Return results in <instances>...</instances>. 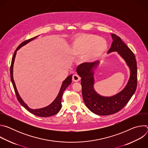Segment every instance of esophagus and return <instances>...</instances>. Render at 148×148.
I'll return each instance as SVG.
<instances>
[{"mask_svg":"<svg viewBox=\"0 0 148 148\" xmlns=\"http://www.w3.org/2000/svg\"><path fill=\"white\" fill-rule=\"evenodd\" d=\"M80 79V77L78 74H74L73 76V81L77 82Z\"/></svg>","mask_w":148,"mask_h":148,"instance_id":"1","label":"esophagus"}]
</instances>
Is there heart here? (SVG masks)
<instances>
[{
	"mask_svg": "<svg viewBox=\"0 0 148 148\" xmlns=\"http://www.w3.org/2000/svg\"><path fill=\"white\" fill-rule=\"evenodd\" d=\"M106 46V41L94 35L83 36L77 38L73 44L74 49L80 54L90 52L91 57L101 53Z\"/></svg>",
	"mask_w": 148,
	"mask_h": 148,
	"instance_id": "heart-1",
	"label": "heart"
}]
</instances>
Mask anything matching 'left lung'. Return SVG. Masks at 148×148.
I'll return each instance as SVG.
<instances>
[{
	"label": "left lung",
	"instance_id": "8db88e82",
	"mask_svg": "<svg viewBox=\"0 0 148 148\" xmlns=\"http://www.w3.org/2000/svg\"><path fill=\"white\" fill-rule=\"evenodd\" d=\"M111 36L113 41L108 53L117 51L125 60L131 71L128 84L121 92L112 97H103L95 91L94 69L98 66V61L84 62L77 68V72L81 77V84L84 103L91 112L99 115H109L121 110L129 102L137 87V65L134 53L119 37L115 34Z\"/></svg>",
	"mask_w": 148,
	"mask_h": 148
}]
</instances>
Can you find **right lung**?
Listing matches in <instances>:
<instances>
[{"mask_svg":"<svg viewBox=\"0 0 148 148\" xmlns=\"http://www.w3.org/2000/svg\"><path fill=\"white\" fill-rule=\"evenodd\" d=\"M38 36H36L33 38H30L29 40H27L22 42V43H21L17 47V48L16 49V50L14 51V53L13 54L11 66H10V78H11L12 82L13 84V88H14L16 95V97L17 98V100L20 102V103L22 105L23 107H24L29 112L33 114V115H35L37 116H40V117H49V116H51L56 115L61 110V99H62V94H63V92H64V91H65V90L66 89V88L71 84V83L72 82V76H73V75H70L69 77H67L66 78V79L62 82V84L61 85L60 92H59L58 95L57 96L56 98L54 99V101L51 104L48 105L47 107H46L43 108L38 109V110H32V109L30 108L27 106V104H26L24 102V101L22 100V99L21 98L20 96L19 95L18 93V91L17 90V88H16V85H15V82H14V79H13V64H14V58H15L16 54V51L20 48H21L24 45H26V44L29 43L30 41L34 40V38H36Z\"/></svg>","mask_w":148,"mask_h":148,"instance_id":"add662e5","label":"right lung"}]
</instances>
